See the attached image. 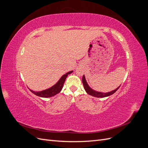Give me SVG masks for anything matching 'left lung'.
<instances>
[{"label":"left lung","instance_id":"obj_1","mask_svg":"<svg viewBox=\"0 0 148 148\" xmlns=\"http://www.w3.org/2000/svg\"><path fill=\"white\" fill-rule=\"evenodd\" d=\"M82 82H83L85 91H86V92L88 94V95L92 96L94 97H105L109 96L112 95H113L114 92L117 91V89L120 86H119L118 88H117L115 89H114V90L110 91V92H102L96 91L95 90H94V89H92L91 88H90V86H89L88 83L86 82V78H85L84 75L83 76Z\"/></svg>","mask_w":148,"mask_h":148}]
</instances>
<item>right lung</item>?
Returning a JSON list of instances; mask_svg holds the SVG:
<instances>
[{"label":"right lung","instance_id":"add662e5","mask_svg":"<svg viewBox=\"0 0 148 148\" xmlns=\"http://www.w3.org/2000/svg\"><path fill=\"white\" fill-rule=\"evenodd\" d=\"M73 72V71H70L65 73V75H62V77L60 78V79L58 81L56 84H55L52 87L49 88L48 89H45V90L41 91H34L33 90H31V92H32L33 94H34L35 95H36L38 96L41 97H51L53 96L56 95L57 94L59 93L62 88H63L64 84L65 83V79L67 77V76L69 74H71Z\"/></svg>","mask_w":148,"mask_h":148}]
</instances>
